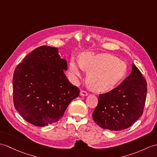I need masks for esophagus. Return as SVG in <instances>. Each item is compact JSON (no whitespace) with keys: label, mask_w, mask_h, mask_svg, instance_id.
<instances>
[{"label":"esophagus","mask_w":157,"mask_h":157,"mask_svg":"<svg viewBox=\"0 0 157 157\" xmlns=\"http://www.w3.org/2000/svg\"><path fill=\"white\" fill-rule=\"evenodd\" d=\"M88 92L86 91H84V90H82L80 92V95L82 96H88Z\"/></svg>","instance_id":"34e87169"}]
</instances>
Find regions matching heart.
<instances>
[{
  "mask_svg": "<svg viewBox=\"0 0 157 157\" xmlns=\"http://www.w3.org/2000/svg\"><path fill=\"white\" fill-rule=\"evenodd\" d=\"M84 69L88 71V82L92 90L106 92L125 78L127 65L112 55H94L87 52L82 54L79 59L73 57L69 62V72L73 81L78 82Z\"/></svg>",
  "mask_w": 157,
  "mask_h": 157,
  "instance_id": "b5f03b06",
  "label": "heart"
}]
</instances>
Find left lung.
<instances>
[{"mask_svg": "<svg viewBox=\"0 0 157 157\" xmlns=\"http://www.w3.org/2000/svg\"><path fill=\"white\" fill-rule=\"evenodd\" d=\"M130 75L121 84L105 94H100L92 113L95 123L102 129L119 131L129 128L144 111L147 84L134 63Z\"/></svg>", "mask_w": 157, "mask_h": 157, "instance_id": "obj_1", "label": "left lung"}]
</instances>
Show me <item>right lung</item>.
<instances>
[{"instance_id":"right-lung-1","label":"right lung","mask_w":157,"mask_h":157,"mask_svg":"<svg viewBox=\"0 0 157 157\" xmlns=\"http://www.w3.org/2000/svg\"><path fill=\"white\" fill-rule=\"evenodd\" d=\"M67 63L57 48L42 46L17 66L13 73L15 108L26 121L43 127L57 122L69 103L79 94L64 71Z\"/></svg>"}]
</instances>
